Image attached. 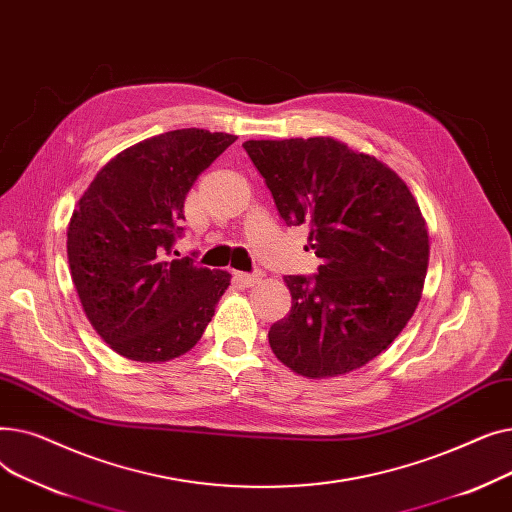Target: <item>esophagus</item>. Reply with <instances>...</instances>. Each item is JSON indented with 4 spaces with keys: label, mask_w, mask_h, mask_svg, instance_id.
Segmentation results:
<instances>
[{
    "label": "esophagus",
    "mask_w": 512,
    "mask_h": 512,
    "mask_svg": "<svg viewBox=\"0 0 512 512\" xmlns=\"http://www.w3.org/2000/svg\"><path fill=\"white\" fill-rule=\"evenodd\" d=\"M234 278H236L240 284H245V286H255V284L261 282V274H242V272H236Z\"/></svg>",
    "instance_id": "34e87169"
}]
</instances>
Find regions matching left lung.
Listing matches in <instances>:
<instances>
[{"mask_svg": "<svg viewBox=\"0 0 512 512\" xmlns=\"http://www.w3.org/2000/svg\"><path fill=\"white\" fill-rule=\"evenodd\" d=\"M288 226L307 224L317 276H286L292 307L270 328L274 355L309 380L351 373L413 317L429 236L421 209L384 161L332 137L245 141Z\"/></svg>", "mask_w": 512, "mask_h": 512, "instance_id": "obj_1", "label": "left lung"}]
</instances>
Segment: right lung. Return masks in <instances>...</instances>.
Masks as SVG:
<instances>
[{
  "mask_svg": "<svg viewBox=\"0 0 512 512\" xmlns=\"http://www.w3.org/2000/svg\"><path fill=\"white\" fill-rule=\"evenodd\" d=\"M234 134L182 128L118 153L68 224V263L95 332L130 361L164 363L201 340L230 274L170 259L184 199Z\"/></svg>",
  "mask_w": 512,
  "mask_h": 512,
  "instance_id": "1",
  "label": "right lung"
}]
</instances>
